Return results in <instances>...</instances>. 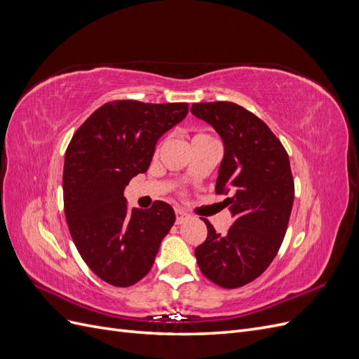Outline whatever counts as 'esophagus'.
<instances>
[{
	"label": "esophagus",
	"instance_id": "obj_1",
	"mask_svg": "<svg viewBox=\"0 0 359 359\" xmlns=\"http://www.w3.org/2000/svg\"><path fill=\"white\" fill-rule=\"evenodd\" d=\"M175 215H177V224H181V223H184L186 220H189V214L186 212V211H182V210H175Z\"/></svg>",
	"mask_w": 359,
	"mask_h": 359
}]
</instances>
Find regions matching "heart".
Returning <instances> with one entry per match:
<instances>
[{
  "instance_id": "obj_1",
  "label": "heart",
  "mask_w": 359,
  "mask_h": 359,
  "mask_svg": "<svg viewBox=\"0 0 359 359\" xmlns=\"http://www.w3.org/2000/svg\"><path fill=\"white\" fill-rule=\"evenodd\" d=\"M199 136H206V135H203V133H199V135H196L194 137H199Z\"/></svg>"
}]
</instances>
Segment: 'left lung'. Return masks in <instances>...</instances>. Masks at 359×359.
Returning a JSON list of instances; mask_svg holds the SVG:
<instances>
[{
	"label": "left lung",
	"mask_w": 359,
	"mask_h": 359,
	"mask_svg": "<svg viewBox=\"0 0 359 359\" xmlns=\"http://www.w3.org/2000/svg\"><path fill=\"white\" fill-rule=\"evenodd\" d=\"M191 114L223 139L215 193L227 194L223 205L233 217L226 235L203 219L208 236L194 256L212 283L241 287L264 273L283 243L295 198L289 156L262 119L240 104L194 103Z\"/></svg>",
	"instance_id": "8db88e82"
}]
</instances>
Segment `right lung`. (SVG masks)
<instances>
[{
    "instance_id": "obj_1",
    "label": "right lung",
    "mask_w": 359,
    "mask_h": 359,
    "mask_svg": "<svg viewBox=\"0 0 359 359\" xmlns=\"http://www.w3.org/2000/svg\"><path fill=\"white\" fill-rule=\"evenodd\" d=\"M187 112V103L115 100L93 112L70 140L64 212L79 255L106 283L128 287L144 278L175 223L173 208L161 201L128 210L124 189L148 170L157 140Z\"/></svg>"
}]
</instances>
